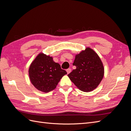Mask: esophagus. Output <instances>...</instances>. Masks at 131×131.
I'll return each instance as SVG.
<instances>
[{"label":"esophagus","mask_w":131,"mask_h":131,"mask_svg":"<svg viewBox=\"0 0 131 131\" xmlns=\"http://www.w3.org/2000/svg\"><path fill=\"white\" fill-rule=\"evenodd\" d=\"M67 74H69L70 72H71V69L70 68H68V69H67Z\"/></svg>","instance_id":"1"}]
</instances>
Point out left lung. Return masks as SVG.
I'll return each instance as SVG.
<instances>
[{"instance_id": "1", "label": "left lung", "mask_w": 131, "mask_h": 131, "mask_svg": "<svg viewBox=\"0 0 131 131\" xmlns=\"http://www.w3.org/2000/svg\"><path fill=\"white\" fill-rule=\"evenodd\" d=\"M73 66L77 68L68 76L77 88L84 92H90L100 84L104 69L97 53L90 47L75 56Z\"/></svg>"}]
</instances>
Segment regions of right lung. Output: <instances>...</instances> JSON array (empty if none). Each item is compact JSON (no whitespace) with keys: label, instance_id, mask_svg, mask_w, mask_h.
<instances>
[{"label":"right lung","instance_id":"obj_1","mask_svg":"<svg viewBox=\"0 0 131 131\" xmlns=\"http://www.w3.org/2000/svg\"><path fill=\"white\" fill-rule=\"evenodd\" d=\"M67 74L59 64L53 61L52 57L43 53L38 55L29 68L31 84L37 89L45 93L53 90L61 78Z\"/></svg>","mask_w":131,"mask_h":131}]
</instances>
